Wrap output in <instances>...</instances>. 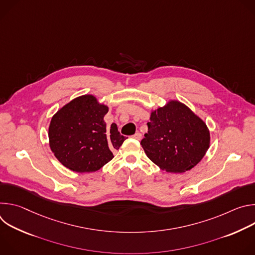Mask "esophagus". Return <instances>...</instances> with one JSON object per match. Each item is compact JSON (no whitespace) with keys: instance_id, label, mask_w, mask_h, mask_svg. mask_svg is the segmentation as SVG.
Here are the masks:
<instances>
[{"instance_id":"34e87169","label":"esophagus","mask_w":255,"mask_h":255,"mask_svg":"<svg viewBox=\"0 0 255 255\" xmlns=\"http://www.w3.org/2000/svg\"><path fill=\"white\" fill-rule=\"evenodd\" d=\"M132 137H133L134 139H136V140H140V139H141V137H142V135H141V133L136 132Z\"/></svg>"}]
</instances>
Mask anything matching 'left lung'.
Masks as SVG:
<instances>
[{"label":"left lung","mask_w":255,"mask_h":255,"mask_svg":"<svg viewBox=\"0 0 255 255\" xmlns=\"http://www.w3.org/2000/svg\"><path fill=\"white\" fill-rule=\"evenodd\" d=\"M147 126L140 144L147 157L167 172L192 169L210 146L206 123L178 101L152 111Z\"/></svg>","instance_id":"1"}]
</instances>
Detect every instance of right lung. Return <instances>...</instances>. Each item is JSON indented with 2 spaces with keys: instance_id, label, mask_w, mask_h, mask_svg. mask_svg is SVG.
<instances>
[{
  "instance_id": "right-lung-1",
  "label": "right lung",
  "mask_w": 255,
  "mask_h": 255,
  "mask_svg": "<svg viewBox=\"0 0 255 255\" xmlns=\"http://www.w3.org/2000/svg\"><path fill=\"white\" fill-rule=\"evenodd\" d=\"M109 108L93 95L78 97L52 117L49 146L61 164L76 172H93L110 161L126 139L113 123L107 128Z\"/></svg>"
}]
</instances>
